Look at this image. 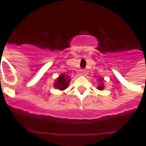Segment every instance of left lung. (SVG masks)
Masks as SVG:
<instances>
[{
  "mask_svg": "<svg viewBox=\"0 0 146 146\" xmlns=\"http://www.w3.org/2000/svg\"><path fill=\"white\" fill-rule=\"evenodd\" d=\"M99 80L102 82V80H103V79H99ZM104 89V83H100L99 86H98V89H99V90H103V89Z\"/></svg>",
  "mask_w": 146,
  "mask_h": 146,
  "instance_id": "obj_1",
  "label": "left lung"
}]
</instances>
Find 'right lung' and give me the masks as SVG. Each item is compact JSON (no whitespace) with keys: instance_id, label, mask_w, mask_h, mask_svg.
Returning <instances> with one entry per match:
<instances>
[{"instance_id":"obj_1","label":"right lung","mask_w":146,"mask_h":146,"mask_svg":"<svg viewBox=\"0 0 146 146\" xmlns=\"http://www.w3.org/2000/svg\"><path fill=\"white\" fill-rule=\"evenodd\" d=\"M70 81V76L63 73L61 75H60L59 77L55 80L54 86L56 89H58L60 90H64L68 87Z\"/></svg>"}]
</instances>
